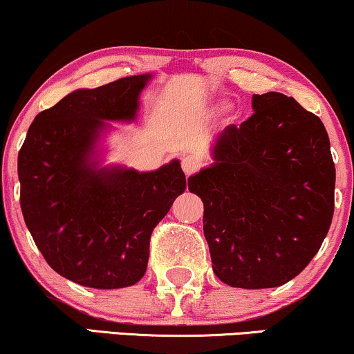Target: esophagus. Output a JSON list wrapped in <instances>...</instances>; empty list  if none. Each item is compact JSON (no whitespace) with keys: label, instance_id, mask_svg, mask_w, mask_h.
Listing matches in <instances>:
<instances>
[{"label":"esophagus","instance_id":"1","mask_svg":"<svg viewBox=\"0 0 354 354\" xmlns=\"http://www.w3.org/2000/svg\"><path fill=\"white\" fill-rule=\"evenodd\" d=\"M182 169H183V172H185V176L188 177V176H192L194 172L198 171V162H196L195 159L188 158L187 156V158L182 159Z\"/></svg>","mask_w":354,"mask_h":354}]
</instances>
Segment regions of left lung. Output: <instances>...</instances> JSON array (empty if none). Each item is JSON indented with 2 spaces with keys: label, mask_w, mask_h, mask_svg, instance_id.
<instances>
[{
  "label": "left lung",
  "mask_w": 354,
  "mask_h": 354,
  "mask_svg": "<svg viewBox=\"0 0 354 354\" xmlns=\"http://www.w3.org/2000/svg\"><path fill=\"white\" fill-rule=\"evenodd\" d=\"M213 162L188 177L203 201L213 272L232 288H277L317 254L333 218L335 164L322 120L281 93L252 95Z\"/></svg>",
  "instance_id": "8db88e82"
}]
</instances>
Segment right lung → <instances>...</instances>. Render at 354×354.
<instances>
[{
    "mask_svg": "<svg viewBox=\"0 0 354 354\" xmlns=\"http://www.w3.org/2000/svg\"><path fill=\"white\" fill-rule=\"evenodd\" d=\"M151 80L148 73L73 91L34 118L17 156L26 226L50 267L81 286L140 281L153 229L185 192L178 159L151 172L102 166L110 122L136 120Z\"/></svg>",
    "mask_w": 354,
    "mask_h": 354,
    "instance_id": "right-lung-1",
    "label": "right lung"
}]
</instances>
